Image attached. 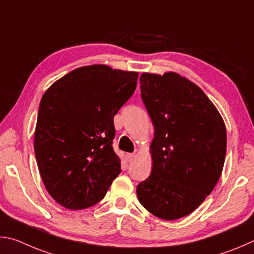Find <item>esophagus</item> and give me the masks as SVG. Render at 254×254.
Masks as SVG:
<instances>
[{
    "label": "esophagus",
    "instance_id": "1",
    "mask_svg": "<svg viewBox=\"0 0 254 254\" xmlns=\"http://www.w3.org/2000/svg\"><path fill=\"white\" fill-rule=\"evenodd\" d=\"M126 157H127V161L128 162H131V161H134V159L136 158V154H127Z\"/></svg>",
    "mask_w": 254,
    "mask_h": 254
}]
</instances>
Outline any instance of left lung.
I'll use <instances>...</instances> for the list:
<instances>
[{
	"label": "left lung",
	"instance_id": "left-lung-1",
	"mask_svg": "<svg viewBox=\"0 0 254 254\" xmlns=\"http://www.w3.org/2000/svg\"><path fill=\"white\" fill-rule=\"evenodd\" d=\"M139 80L155 137L152 173L137 186V197L153 215L177 220L215 188L225 161V125L202 89L179 73H143Z\"/></svg>",
	"mask_w": 254,
	"mask_h": 254
}]
</instances>
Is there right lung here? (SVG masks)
Instances as JSON below:
<instances>
[{"mask_svg": "<svg viewBox=\"0 0 254 254\" xmlns=\"http://www.w3.org/2000/svg\"><path fill=\"white\" fill-rule=\"evenodd\" d=\"M138 73L92 64L57 80L40 102L34 153L48 193L69 210L101 201L122 172L113 148L114 116Z\"/></svg>", "mask_w": 254, "mask_h": 254, "instance_id": "1", "label": "right lung"}]
</instances>
